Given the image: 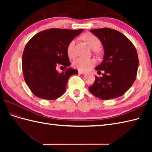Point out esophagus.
I'll return each mask as SVG.
<instances>
[{
  "label": "esophagus",
  "mask_w": 152,
  "mask_h": 152,
  "mask_svg": "<svg viewBox=\"0 0 152 152\" xmlns=\"http://www.w3.org/2000/svg\"><path fill=\"white\" fill-rule=\"evenodd\" d=\"M78 72H79L80 74H84L86 73V72H85V71H83V70H78Z\"/></svg>",
  "instance_id": "34e87169"
}]
</instances>
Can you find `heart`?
<instances>
[{"label":"heart","instance_id":"b5f03b06","mask_svg":"<svg viewBox=\"0 0 152 152\" xmlns=\"http://www.w3.org/2000/svg\"><path fill=\"white\" fill-rule=\"evenodd\" d=\"M83 40H84L88 46L93 50H96L99 49L101 47V42L99 38L96 37L95 35L91 33H86L82 36ZM76 40L73 39L71 40L67 46V54L70 57L72 58L75 56V48ZM95 61L93 59H83V58H77L72 63V66L74 68L80 70H86L89 69L93 65H94Z\"/></svg>","mask_w":152,"mask_h":152}]
</instances>
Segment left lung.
Here are the masks:
<instances>
[{"label":"left lung","mask_w":152,"mask_h":152,"mask_svg":"<svg viewBox=\"0 0 152 152\" xmlns=\"http://www.w3.org/2000/svg\"><path fill=\"white\" fill-rule=\"evenodd\" d=\"M104 47L102 62L95 68L101 77L95 76L89 87L92 94L102 100L118 98L133 85L137 78L138 57L136 48L127 37L109 28L90 30Z\"/></svg>","instance_id":"obj_1"}]
</instances>
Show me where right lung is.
Listing matches in <instances>:
<instances>
[{
    "mask_svg": "<svg viewBox=\"0 0 152 152\" xmlns=\"http://www.w3.org/2000/svg\"><path fill=\"white\" fill-rule=\"evenodd\" d=\"M83 29L52 28L35 34L28 42L23 53L22 70L25 81L37 97L55 100L66 91L68 80L78 70L67 68L70 63L67 46ZM57 66H64L58 73Z\"/></svg>",
    "mask_w": 152,
    "mask_h": 152,
    "instance_id": "add662e5",
    "label": "right lung"
}]
</instances>
